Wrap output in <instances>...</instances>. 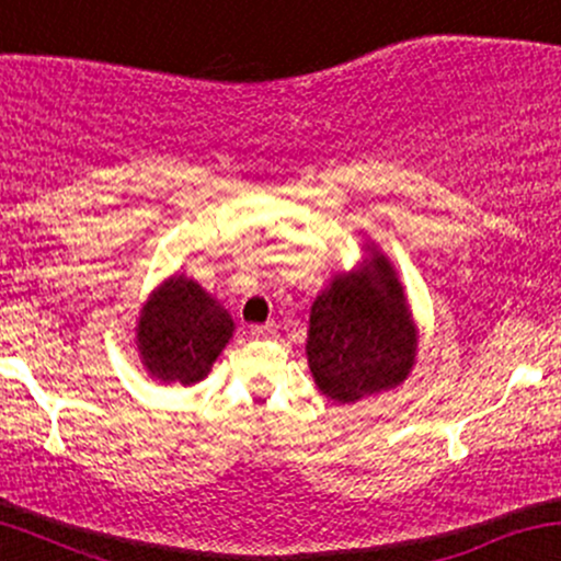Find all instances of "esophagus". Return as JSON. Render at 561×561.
<instances>
[{"mask_svg": "<svg viewBox=\"0 0 561 561\" xmlns=\"http://www.w3.org/2000/svg\"><path fill=\"white\" fill-rule=\"evenodd\" d=\"M249 333L254 339H270L275 333L273 323H264V325H249Z\"/></svg>", "mask_w": 561, "mask_h": 561, "instance_id": "esophagus-1", "label": "esophagus"}]
</instances>
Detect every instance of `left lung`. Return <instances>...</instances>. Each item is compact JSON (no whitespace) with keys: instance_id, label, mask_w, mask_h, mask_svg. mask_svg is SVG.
Returning a JSON list of instances; mask_svg holds the SVG:
<instances>
[{"instance_id":"1","label":"left lung","mask_w":561,"mask_h":561,"mask_svg":"<svg viewBox=\"0 0 561 561\" xmlns=\"http://www.w3.org/2000/svg\"><path fill=\"white\" fill-rule=\"evenodd\" d=\"M368 260L333 275L310 310L307 363L320 392L357 402L394 389L416 363L419 331L402 283L387 256L365 247Z\"/></svg>"}]
</instances>
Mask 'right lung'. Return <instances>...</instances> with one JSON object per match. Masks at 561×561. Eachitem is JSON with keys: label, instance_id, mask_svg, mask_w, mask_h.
<instances>
[{"label": "right lung", "instance_id": "add662e5", "mask_svg": "<svg viewBox=\"0 0 561 561\" xmlns=\"http://www.w3.org/2000/svg\"><path fill=\"white\" fill-rule=\"evenodd\" d=\"M135 331L145 370L163 383L191 387L209 376L236 323L196 280L172 275L145 301Z\"/></svg>", "mask_w": 561, "mask_h": 561}]
</instances>
